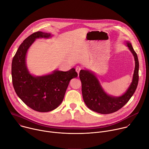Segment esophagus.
Instances as JSON below:
<instances>
[{
    "instance_id": "obj_1",
    "label": "esophagus",
    "mask_w": 149,
    "mask_h": 149,
    "mask_svg": "<svg viewBox=\"0 0 149 149\" xmlns=\"http://www.w3.org/2000/svg\"><path fill=\"white\" fill-rule=\"evenodd\" d=\"M81 68L80 67H79V66H77V67L75 68V70H76L78 74H79V71H81Z\"/></svg>"
}]
</instances>
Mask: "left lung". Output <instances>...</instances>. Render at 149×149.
Instances as JSON below:
<instances>
[{
	"label": "left lung",
	"instance_id": "obj_1",
	"mask_svg": "<svg viewBox=\"0 0 149 149\" xmlns=\"http://www.w3.org/2000/svg\"><path fill=\"white\" fill-rule=\"evenodd\" d=\"M127 45L134 57L135 69L130 86L123 95L115 97L107 95L102 90L93 73L88 70L80 71L82 97L84 102L90 110L103 114L114 113L121 109L134 94L139 82V63L137 54L132 44L127 42Z\"/></svg>",
	"mask_w": 149,
	"mask_h": 149
}]
</instances>
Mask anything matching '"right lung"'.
<instances>
[{"instance_id": "obj_1", "label": "right lung", "mask_w": 149, "mask_h": 149, "mask_svg": "<svg viewBox=\"0 0 149 149\" xmlns=\"http://www.w3.org/2000/svg\"><path fill=\"white\" fill-rule=\"evenodd\" d=\"M50 33L36 32L26 38L19 46L12 62V83L17 96L31 109L39 112H48L62 102L71 79L78 76L74 68L63 72L33 77L26 66L27 51L36 38H49Z\"/></svg>"}]
</instances>
